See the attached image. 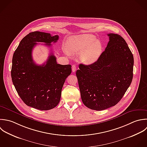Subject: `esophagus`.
I'll use <instances>...</instances> for the list:
<instances>
[{"instance_id":"34e87169","label":"esophagus","mask_w":147,"mask_h":147,"mask_svg":"<svg viewBox=\"0 0 147 147\" xmlns=\"http://www.w3.org/2000/svg\"><path fill=\"white\" fill-rule=\"evenodd\" d=\"M76 69H77L76 66L75 65H73L72 66V71H73V72H75L76 71Z\"/></svg>"}]
</instances>
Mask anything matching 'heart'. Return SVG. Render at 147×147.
Here are the masks:
<instances>
[{
  "instance_id": "b5f03b06",
  "label": "heart",
  "mask_w": 147,
  "mask_h": 147,
  "mask_svg": "<svg viewBox=\"0 0 147 147\" xmlns=\"http://www.w3.org/2000/svg\"><path fill=\"white\" fill-rule=\"evenodd\" d=\"M67 45L70 53H81L80 56L81 61L86 64L96 62L102 53L101 43L91 34L71 36L67 40Z\"/></svg>"
}]
</instances>
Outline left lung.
I'll return each mask as SVG.
<instances>
[{"mask_svg": "<svg viewBox=\"0 0 147 147\" xmlns=\"http://www.w3.org/2000/svg\"><path fill=\"white\" fill-rule=\"evenodd\" d=\"M109 41L97 61L80 64L76 71L81 100L89 109L102 111L116 105L133 78L134 59L124 39L108 34Z\"/></svg>", "mask_w": 147, "mask_h": 147, "instance_id": "1", "label": "left lung"}]
</instances>
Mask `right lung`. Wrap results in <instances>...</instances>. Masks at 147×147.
Wrapping results in <instances>:
<instances>
[{
  "mask_svg": "<svg viewBox=\"0 0 147 147\" xmlns=\"http://www.w3.org/2000/svg\"><path fill=\"white\" fill-rule=\"evenodd\" d=\"M58 39L57 35L32 32L22 39L13 53L12 81L18 94L27 106L47 111L59 102L63 85L71 73V66L58 64L52 53L42 65L35 64L32 57V49L38 44L36 42L51 46V43L56 42Z\"/></svg>",
  "mask_w": 147,
  "mask_h": 147,
  "instance_id": "add662e5",
  "label": "right lung"
}]
</instances>
